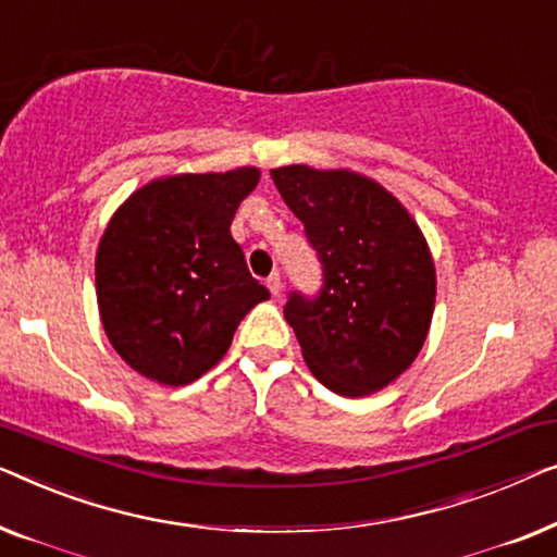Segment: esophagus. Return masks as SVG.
Segmentation results:
<instances>
[{"instance_id": "34e87169", "label": "esophagus", "mask_w": 557, "mask_h": 557, "mask_svg": "<svg viewBox=\"0 0 557 557\" xmlns=\"http://www.w3.org/2000/svg\"><path fill=\"white\" fill-rule=\"evenodd\" d=\"M268 287H270V293L275 295V297L282 293V277L277 275V272H272V275L268 277Z\"/></svg>"}]
</instances>
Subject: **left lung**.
<instances>
[{
    "instance_id": "left-lung-1",
    "label": "left lung",
    "mask_w": 557,
    "mask_h": 557,
    "mask_svg": "<svg viewBox=\"0 0 557 557\" xmlns=\"http://www.w3.org/2000/svg\"><path fill=\"white\" fill-rule=\"evenodd\" d=\"M270 176L323 268L315 295L293 289L285 302L305 363L341 396L381 391L413 363L432 325L436 277L424 234L354 171L282 166Z\"/></svg>"
}]
</instances>
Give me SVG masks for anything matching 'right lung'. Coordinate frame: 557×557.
I'll use <instances>...</instances> for the list:
<instances>
[{
    "mask_svg": "<svg viewBox=\"0 0 557 557\" xmlns=\"http://www.w3.org/2000/svg\"><path fill=\"white\" fill-rule=\"evenodd\" d=\"M260 182L252 166L146 184L115 211L96 260L108 341L133 371L186 386L219 363L268 287L230 226Z\"/></svg>",
    "mask_w": 557,
    "mask_h": 557,
    "instance_id": "obj_1",
    "label": "right lung"
}]
</instances>
